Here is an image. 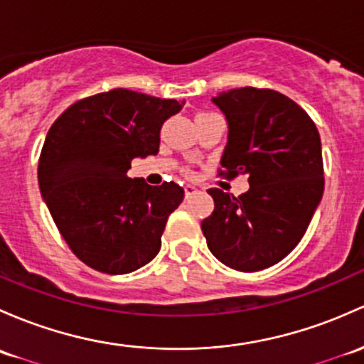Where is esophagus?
<instances>
[{
    "label": "esophagus",
    "mask_w": 364,
    "mask_h": 364,
    "mask_svg": "<svg viewBox=\"0 0 364 364\" xmlns=\"http://www.w3.org/2000/svg\"><path fill=\"white\" fill-rule=\"evenodd\" d=\"M195 192H197V188H195L193 185H186V186H185V195H186V198L192 197V195H193Z\"/></svg>",
    "instance_id": "1"
}]
</instances>
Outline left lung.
Instances as JSON below:
<instances>
[{
  "mask_svg": "<svg viewBox=\"0 0 364 364\" xmlns=\"http://www.w3.org/2000/svg\"><path fill=\"white\" fill-rule=\"evenodd\" d=\"M213 102L228 122L221 174H246L233 197L208 190L214 211L202 221L208 247L230 269L256 272L281 262L307 232L324 190L321 137L296 102L270 89H233Z\"/></svg>",
  "mask_w": 364,
  "mask_h": 364,
  "instance_id": "1",
  "label": "left lung"
}]
</instances>
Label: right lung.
I'll list each match as a JSON object with an SVG mask.
<instances>
[{
  "mask_svg": "<svg viewBox=\"0 0 364 364\" xmlns=\"http://www.w3.org/2000/svg\"><path fill=\"white\" fill-rule=\"evenodd\" d=\"M185 102L127 89L76 101L45 137L38 162L40 192L60 235L85 265L129 274L162 246L169 214L185 190L131 179L134 159L156 155L164 122Z\"/></svg>",
  "mask_w": 364,
  "mask_h": 364,
  "instance_id": "obj_1",
  "label": "right lung"
}]
</instances>
